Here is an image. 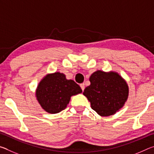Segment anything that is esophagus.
I'll return each mask as SVG.
<instances>
[{"label":"esophagus","mask_w":154,"mask_h":154,"mask_svg":"<svg viewBox=\"0 0 154 154\" xmlns=\"http://www.w3.org/2000/svg\"><path fill=\"white\" fill-rule=\"evenodd\" d=\"M80 87H81V88H82V91L84 90V89H85V85H84V83H81V84H80Z\"/></svg>","instance_id":"obj_1"}]
</instances>
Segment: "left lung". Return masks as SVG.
I'll return each mask as SVG.
<instances>
[{
  "label": "left lung",
  "mask_w": 154,
  "mask_h": 154,
  "mask_svg": "<svg viewBox=\"0 0 154 154\" xmlns=\"http://www.w3.org/2000/svg\"><path fill=\"white\" fill-rule=\"evenodd\" d=\"M90 82L83 94L99 116H112L123 107L128 98L129 88L118 72L96 71L91 75Z\"/></svg>",
  "instance_id": "1"
}]
</instances>
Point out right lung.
<instances>
[{
    "label": "right lung",
    "instance_id": "add662e5",
    "mask_svg": "<svg viewBox=\"0 0 154 154\" xmlns=\"http://www.w3.org/2000/svg\"><path fill=\"white\" fill-rule=\"evenodd\" d=\"M82 92L73 80L66 79L60 72L48 74L38 83L36 90V100L49 113L55 114L66 108L72 96Z\"/></svg>",
    "mask_w": 154,
    "mask_h": 154
}]
</instances>
